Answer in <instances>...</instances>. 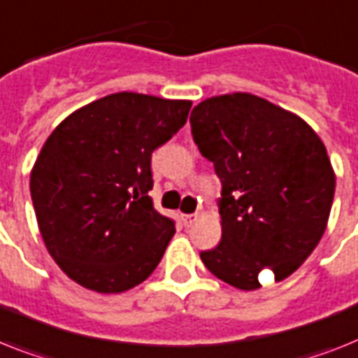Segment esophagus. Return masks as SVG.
Wrapping results in <instances>:
<instances>
[{
  "instance_id": "obj_1",
  "label": "esophagus",
  "mask_w": 358,
  "mask_h": 358,
  "mask_svg": "<svg viewBox=\"0 0 358 358\" xmlns=\"http://www.w3.org/2000/svg\"><path fill=\"white\" fill-rule=\"evenodd\" d=\"M196 219H199V215H182V222H184L185 228L193 226L196 222Z\"/></svg>"
}]
</instances>
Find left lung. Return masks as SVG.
Here are the masks:
<instances>
[{"instance_id":"left-lung-1","label":"left lung","mask_w":358,"mask_h":358,"mask_svg":"<svg viewBox=\"0 0 358 358\" xmlns=\"http://www.w3.org/2000/svg\"><path fill=\"white\" fill-rule=\"evenodd\" d=\"M191 132L220 178L222 239L200 252L206 268L241 290L300 268L327 226L335 171L318 134L296 113L252 94L196 104Z\"/></svg>"}]
</instances>
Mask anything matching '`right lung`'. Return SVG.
Returning a JSON list of instances; mask_svg holds the SVG:
<instances>
[{
  "mask_svg": "<svg viewBox=\"0 0 358 358\" xmlns=\"http://www.w3.org/2000/svg\"><path fill=\"white\" fill-rule=\"evenodd\" d=\"M191 101L106 95L51 132L31 171L45 248L84 289L117 294L145 281L174 235L152 206L150 158L187 121Z\"/></svg>",
  "mask_w": 358,
  "mask_h": 358,
  "instance_id": "obj_1",
  "label": "right lung"
}]
</instances>
